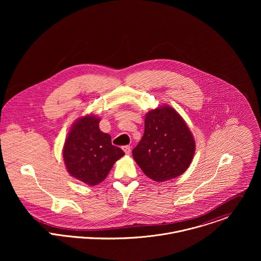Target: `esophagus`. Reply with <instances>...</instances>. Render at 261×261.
Masks as SVG:
<instances>
[{"mask_svg":"<svg viewBox=\"0 0 261 261\" xmlns=\"http://www.w3.org/2000/svg\"><path fill=\"white\" fill-rule=\"evenodd\" d=\"M122 149H123V151H124L126 154H129V153H130V147H129V146H123Z\"/></svg>","mask_w":261,"mask_h":261,"instance_id":"34e87169","label":"esophagus"}]
</instances>
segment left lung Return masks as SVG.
Listing matches in <instances>:
<instances>
[{
    "instance_id": "8db88e82",
    "label": "left lung",
    "mask_w": 261,
    "mask_h": 261,
    "mask_svg": "<svg viewBox=\"0 0 261 261\" xmlns=\"http://www.w3.org/2000/svg\"><path fill=\"white\" fill-rule=\"evenodd\" d=\"M194 152V138L173 108L160 107L146 114L144 136L133 149L146 176L155 182L177 178L189 168Z\"/></svg>"
}]
</instances>
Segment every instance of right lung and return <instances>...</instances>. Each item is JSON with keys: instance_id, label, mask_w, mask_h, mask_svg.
Segmentation results:
<instances>
[{"instance_id": "add662e5", "label": "right lung", "mask_w": 261, "mask_h": 261, "mask_svg": "<svg viewBox=\"0 0 261 261\" xmlns=\"http://www.w3.org/2000/svg\"><path fill=\"white\" fill-rule=\"evenodd\" d=\"M99 117L87 115L73 123L63 148L68 173L77 180L95 186L102 182L123 150L112 146L109 134L100 130Z\"/></svg>"}]
</instances>
